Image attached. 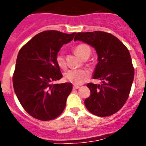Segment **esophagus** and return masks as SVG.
<instances>
[{
  "mask_svg": "<svg viewBox=\"0 0 146 146\" xmlns=\"http://www.w3.org/2000/svg\"><path fill=\"white\" fill-rule=\"evenodd\" d=\"M80 88V86H76V85H74V86H73V88H74V89H78V88Z\"/></svg>",
  "mask_w": 146,
  "mask_h": 146,
  "instance_id": "34e87169",
  "label": "esophagus"
}]
</instances>
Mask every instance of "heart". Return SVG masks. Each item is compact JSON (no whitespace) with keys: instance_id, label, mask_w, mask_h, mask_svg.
<instances>
[{"instance_id":"b5f03b06","label":"heart","mask_w":146,"mask_h":146,"mask_svg":"<svg viewBox=\"0 0 146 146\" xmlns=\"http://www.w3.org/2000/svg\"><path fill=\"white\" fill-rule=\"evenodd\" d=\"M74 50L81 58L84 60L88 58L91 53V47L86 44H80L77 45ZM55 61L60 69H64L66 67L65 58L63 54L60 52L58 53L55 56ZM89 76L88 72L85 69H74L68 71L65 74V78L67 81L77 86L84 83L88 80Z\"/></svg>"}]
</instances>
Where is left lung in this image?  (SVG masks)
I'll use <instances>...</instances> for the list:
<instances>
[{
    "label": "left lung",
    "instance_id": "obj_1",
    "mask_svg": "<svg viewBox=\"0 0 146 146\" xmlns=\"http://www.w3.org/2000/svg\"><path fill=\"white\" fill-rule=\"evenodd\" d=\"M77 40L95 48L99 62L94 79L102 80L100 85H87L91 96L85 100V105L97 116L113 115L128 99L134 80L135 69L129 50L117 37L104 31L77 33Z\"/></svg>",
    "mask_w": 146,
    "mask_h": 146
}]
</instances>
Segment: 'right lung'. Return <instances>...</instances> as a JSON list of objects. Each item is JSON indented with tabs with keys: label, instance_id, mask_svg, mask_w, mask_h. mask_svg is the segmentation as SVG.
I'll use <instances>...</instances> for the list:
<instances>
[{
	"label": "right lung",
	"instance_id": "add662e5",
	"mask_svg": "<svg viewBox=\"0 0 146 146\" xmlns=\"http://www.w3.org/2000/svg\"><path fill=\"white\" fill-rule=\"evenodd\" d=\"M75 34L45 31L36 35L19 51L13 86L23 108L33 118L50 121L64 111L72 85L52 84L63 77L55 56Z\"/></svg>",
	"mask_w": 146,
	"mask_h": 146
}]
</instances>
